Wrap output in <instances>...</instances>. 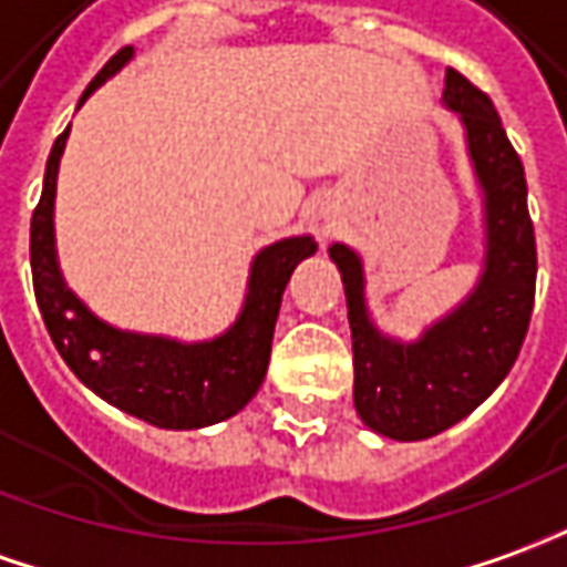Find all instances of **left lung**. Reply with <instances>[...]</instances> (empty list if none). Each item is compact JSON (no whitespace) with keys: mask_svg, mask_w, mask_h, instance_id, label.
<instances>
[{"mask_svg":"<svg viewBox=\"0 0 567 567\" xmlns=\"http://www.w3.org/2000/svg\"><path fill=\"white\" fill-rule=\"evenodd\" d=\"M444 105L465 123L487 210V257L468 300L419 341L400 344L369 322L360 257L344 245L329 248L348 298L353 406L369 429L394 441L434 437L494 394L525 344L537 288L525 167L494 102L460 71L446 68Z\"/></svg>","mask_w":567,"mask_h":567,"instance_id":"left-lung-1","label":"left lung"}]
</instances>
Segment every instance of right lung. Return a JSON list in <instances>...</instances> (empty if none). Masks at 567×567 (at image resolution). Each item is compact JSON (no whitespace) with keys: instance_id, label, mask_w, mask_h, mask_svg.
Listing matches in <instances>:
<instances>
[{"instance_id":"obj_1","label":"right lung","mask_w":567,"mask_h":567,"mask_svg":"<svg viewBox=\"0 0 567 567\" xmlns=\"http://www.w3.org/2000/svg\"><path fill=\"white\" fill-rule=\"evenodd\" d=\"M133 58V45L121 49L95 73L80 105L107 76ZM71 126L55 138L42 195L30 219V269L42 322L73 375L105 396L111 406L136 415L157 429H204L235 415L264 384L272 350V329L282 291L303 257L316 251L310 235L282 238L254 257L248 298L241 316L226 334L202 344L111 329L73 298L61 279L55 257V179Z\"/></svg>"}]
</instances>
